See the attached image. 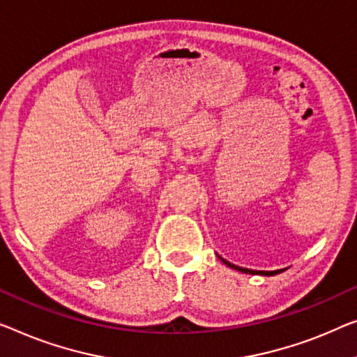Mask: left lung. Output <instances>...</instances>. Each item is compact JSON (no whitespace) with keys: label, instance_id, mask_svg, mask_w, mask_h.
Returning <instances> with one entry per match:
<instances>
[{"label":"left lung","instance_id":"left-lung-1","mask_svg":"<svg viewBox=\"0 0 357 357\" xmlns=\"http://www.w3.org/2000/svg\"><path fill=\"white\" fill-rule=\"evenodd\" d=\"M221 258V257H220ZM221 261L225 263V264H227L229 266V268H232V269H237V271H241V273H245V274H261V275H275V274H279V273H282V271L284 269H279V271H253V269H245V268H241V266H236V264H232V263H229V261H226L225 258H221Z\"/></svg>","mask_w":357,"mask_h":357}]
</instances>
